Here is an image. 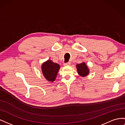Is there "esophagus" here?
<instances>
[{
  "label": "esophagus",
  "mask_w": 125,
  "mask_h": 125,
  "mask_svg": "<svg viewBox=\"0 0 125 125\" xmlns=\"http://www.w3.org/2000/svg\"><path fill=\"white\" fill-rule=\"evenodd\" d=\"M70 62H67V63H64V66H70Z\"/></svg>",
  "instance_id": "1"
}]
</instances>
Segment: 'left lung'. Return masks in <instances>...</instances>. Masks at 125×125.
<instances>
[{"instance_id":"1","label":"left lung","mask_w":125,"mask_h":125,"mask_svg":"<svg viewBox=\"0 0 125 125\" xmlns=\"http://www.w3.org/2000/svg\"><path fill=\"white\" fill-rule=\"evenodd\" d=\"M78 74L81 77H86L89 73V69L85 62H83L76 65Z\"/></svg>"}]
</instances>
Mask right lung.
Returning <instances> with one entry per match:
<instances>
[{
  "instance_id": "right-lung-1",
  "label": "right lung",
  "mask_w": 125,
  "mask_h": 125,
  "mask_svg": "<svg viewBox=\"0 0 125 125\" xmlns=\"http://www.w3.org/2000/svg\"><path fill=\"white\" fill-rule=\"evenodd\" d=\"M41 68L44 77L47 80L50 82L55 80L60 69V65L58 63H54L51 60H48L43 63Z\"/></svg>"
}]
</instances>
